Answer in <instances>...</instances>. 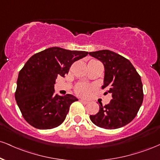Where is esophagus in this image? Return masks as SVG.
Listing matches in <instances>:
<instances>
[{
	"label": "esophagus",
	"instance_id": "34e87169",
	"mask_svg": "<svg viewBox=\"0 0 160 160\" xmlns=\"http://www.w3.org/2000/svg\"><path fill=\"white\" fill-rule=\"evenodd\" d=\"M80 101L81 102V103H84V104H87V103H88V101H85V100H83V99H80Z\"/></svg>",
	"mask_w": 160,
	"mask_h": 160
}]
</instances>
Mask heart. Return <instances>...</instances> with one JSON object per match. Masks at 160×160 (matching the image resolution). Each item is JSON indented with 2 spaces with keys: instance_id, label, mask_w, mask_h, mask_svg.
Masks as SVG:
<instances>
[{
  "instance_id": "heart-1",
  "label": "heart",
  "mask_w": 160,
  "mask_h": 160,
  "mask_svg": "<svg viewBox=\"0 0 160 160\" xmlns=\"http://www.w3.org/2000/svg\"><path fill=\"white\" fill-rule=\"evenodd\" d=\"M93 86L85 82H78L74 86V92L79 96L86 97L93 89Z\"/></svg>"
}]
</instances>
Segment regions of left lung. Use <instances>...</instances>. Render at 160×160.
I'll return each instance as SVG.
<instances>
[{"mask_svg":"<svg viewBox=\"0 0 160 160\" xmlns=\"http://www.w3.org/2000/svg\"><path fill=\"white\" fill-rule=\"evenodd\" d=\"M103 62L105 76L102 88L112 94L109 104L100 103L99 112L89 118L94 124L107 130L122 128L133 120L143 102L141 77L132 63L122 56L109 51L89 52Z\"/></svg>","mask_w":160,"mask_h":160,"instance_id":"left-lung-1","label":"left lung"}]
</instances>
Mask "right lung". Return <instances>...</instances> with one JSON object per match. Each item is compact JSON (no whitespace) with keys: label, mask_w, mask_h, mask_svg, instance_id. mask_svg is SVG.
Listing matches in <instances>:
<instances>
[{"label":"right lung","mask_w":160,"mask_h":160,"mask_svg":"<svg viewBox=\"0 0 160 160\" xmlns=\"http://www.w3.org/2000/svg\"><path fill=\"white\" fill-rule=\"evenodd\" d=\"M88 52L50 48L32 55L19 72L15 92L16 103L23 118L40 130L59 126L65 121L73 102L72 95L55 94L57 77L68 74L74 62Z\"/></svg>","instance_id":"add662e5"}]
</instances>
